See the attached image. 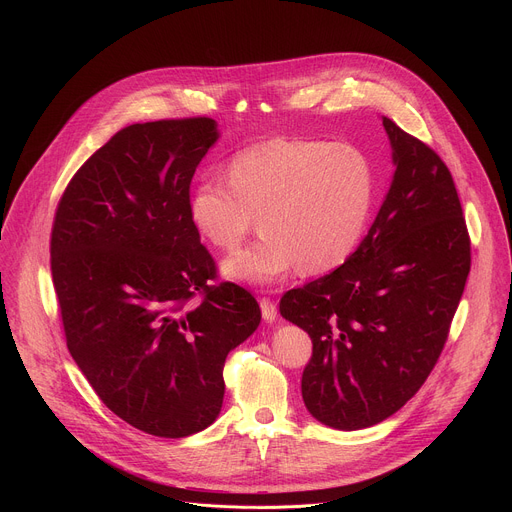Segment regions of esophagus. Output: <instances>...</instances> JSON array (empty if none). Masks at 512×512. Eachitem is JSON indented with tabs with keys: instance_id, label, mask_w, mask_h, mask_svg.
<instances>
[{
	"instance_id": "34e87169",
	"label": "esophagus",
	"mask_w": 512,
	"mask_h": 512,
	"mask_svg": "<svg viewBox=\"0 0 512 512\" xmlns=\"http://www.w3.org/2000/svg\"><path fill=\"white\" fill-rule=\"evenodd\" d=\"M259 306H261V314H263V320L265 322H275V318H277V306H275V302L271 300V298H261L259 300Z\"/></svg>"
}]
</instances>
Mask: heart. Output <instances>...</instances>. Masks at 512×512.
<instances>
[{
	"label": "heart",
	"mask_w": 512,
	"mask_h": 512,
	"mask_svg": "<svg viewBox=\"0 0 512 512\" xmlns=\"http://www.w3.org/2000/svg\"><path fill=\"white\" fill-rule=\"evenodd\" d=\"M227 174L194 186L190 218L210 245L231 251L259 216V239L223 263L229 279L269 285L296 267L330 271L369 227L375 172L350 143L269 139L235 154Z\"/></svg>",
	"instance_id": "obj_1"
}]
</instances>
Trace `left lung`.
<instances>
[{
  "mask_svg": "<svg viewBox=\"0 0 512 512\" xmlns=\"http://www.w3.org/2000/svg\"><path fill=\"white\" fill-rule=\"evenodd\" d=\"M395 174L369 235L332 273L289 289L279 312L312 338L308 411L362 429L399 411L440 358L470 273V237L448 166L383 117Z\"/></svg>",
  "mask_w": 512,
  "mask_h": 512,
  "instance_id": "obj_1",
  "label": "left lung"
}]
</instances>
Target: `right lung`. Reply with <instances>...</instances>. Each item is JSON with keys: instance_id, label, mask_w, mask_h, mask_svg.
I'll use <instances>...</instances> for the list:
<instances>
[{"instance_id": "add662e5", "label": "right lung", "mask_w": 512, "mask_h": 512, "mask_svg": "<svg viewBox=\"0 0 512 512\" xmlns=\"http://www.w3.org/2000/svg\"><path fill=\"white\" fill-rule=\"evenodd\" d=\"M218 139L210 117L133 123L68 182L50 269L66 346L129 425L186 437L221 413L227 354L261 322L257 300L216 277L190 218V182Z\"/></svg>"}]
</instances>
